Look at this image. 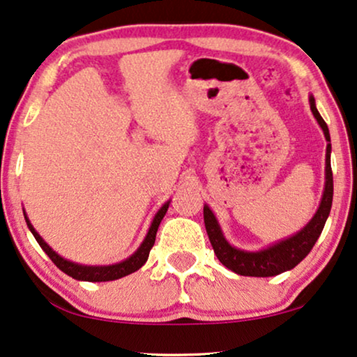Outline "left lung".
<instances>
[{"instance_id": "1", "label": "left lung", "mask_w": 357, "mask_h": 357, "mask_svg": "<svg viewBox=\"0 0 357 357\" xmlns=\"http://www.w3.org/2000/svg\"><path fill=\"white\" fill-rule=\"evenodd\" d=\"M311 112L321 129H323L324 139H326V167H324V190L321 195V202L318 210L313 218L301 228L300 231L293 233L291 236H286L283 240L275 241V243L265 246V248L255 250V252H246V250L236 248L223 235L222 227H220L217 217L208 205H204V220L205 228L208 233L210 243L213 246V252L217 255L223 266L228 270L235 271L241 276H275L280 273L293 270L298 263L306 258L311 252L316 240L319 238L323 231L324 223L329 217L333 205V172H331V137H329V129L326 122L323 121L321 114L316 109V102L313 96H310Z\"/></svg>"}]
</instances>
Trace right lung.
Instances as JSON below:
<instances>
[{"mask_svg":"<svg viewBox=\"0 0 357 357\" xmlns=\"http://www.w3.org/2000/svg\"><path fill=\"white\" fill-rule=\"evenodd\" d=\"M169 205H170V200L165 202V204L158 208V212L153 215L147 235H145V238L142 243H140L139 248L135 250V252L132 253L129 258L122 259V261H119V263H112V265H81V263H74V261H71V259L63 258L59 253H56L54 250H52L51 246L43 240V236L39 235L36 230H34V227L31 225L28 215H26L24 210H23V213H24L26 223H28V228L34 235V238H36L39 246L43 248V252L52 259V263H54V265L59 268L61 271H64L66 275L73 276L74 280L99 283V281H114L119 278H124V276L137 271L139 268H142L145 265V261H147V258H149V253H151L152 246H153V243H155V235H157L158 225H160L162 218L165 217L167 210H169Z\"/></svg>","mask_w":357,"mask_h":357,"instance_id":"add662e5","label":"right lung"}]
</instances>
